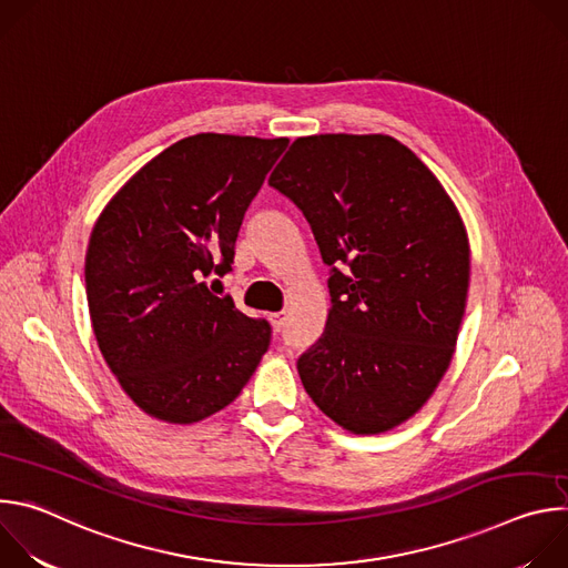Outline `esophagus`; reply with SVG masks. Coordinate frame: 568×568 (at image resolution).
I'll return each mask as SVG.
<instances>
[{
  "label": "esophagus",
  "mask_w": 568,
  "mask_h": 568,
  "mask_svg": "<svg viewBox=\"0 0 568 568\" xmlns=\"http://www.w3.org/2000/svg\"><path fill=\"white\" fill-rule=\"evenodd\" d=\"M285 318H287V312H285V310H281V312H272V314H270V321H272V326H274V331H276V333H281V331H283V326H285Z\"/></svg>",
  "instance_id": "obj_1"
}]
</instances>
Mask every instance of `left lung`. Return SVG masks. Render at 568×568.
Wrapping results in <instances>:
<instances>
[{"instance_id": "8db88e82", "label": "left lung", "mask_w": 568, "mask_h": 568, "mask_svg": "<svg viewBox=\"0 0 568 568\" xmlns=\"http://www.w3.org/2000/svg\"><path fill=\"white\" fill-rule=\"evenodd\" d=\"M331 267L326 331L296 362L316 407L353 434L409 420L443 379L469 287L463 220L386 134L296 139L270 175Z\"/></svg>"}]
</instances>
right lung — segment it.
Here are the masks:
<instances>
[{
  "instance_id": "1",
  "label": "right lung",
  "mask_w": 568,
  "mask_h": 568,
  "mask_svg": "<svg viewBox=\"0 0 568 568\" xmlns=\"http://www.w3.org/2000/svg\"><path fill=\"white\" fill-rule=\"evenodd\" d=\"M287 139L186 136L125 182L99 215L85 287L99 348L148 416L191 425L231 404L270 348L265 318L206 281L231 272L235 237Z\"/></svg>"
}]
</instances>
